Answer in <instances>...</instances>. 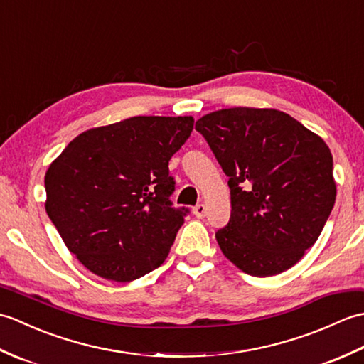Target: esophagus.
<instances>
[{
	"mask_svg": "<svg viewBox=\"0 0 364 364\" xmlns=\"http://www.w3.org/2000/svg\"><path fill=\"white\" fill-rule=\"evenodd\" d=\"M192 213L196 214V218H198V219H202V218H205V214H206V206L205 205H197V206H194V210H192Z\"/></svg>",
	"mask_w": 364,
	"mask_h": 364,
	"instance_id": "obj_1",
	"label": "esophagus"
}]
</instances>
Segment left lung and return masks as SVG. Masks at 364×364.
Masks as SVG:
<instances>
[{
	"instance_id": "obj_1",
	"label": "left lung",
	"mask_w": 364,
	"mask_h": 364,
	"mask_svg": "<svg viewBox=\"0 0 364 364\" xmlns=\"http://www.w3.org/2000/svg\"><path fill=\"white\" fill-rule=\"evenodd\" d=\"M202 134L228 176L222 253L255 277L284 272L318 241L336 198L327 144L291 115L230 107L203 115Z\"/></svg>"
}]
</instances>
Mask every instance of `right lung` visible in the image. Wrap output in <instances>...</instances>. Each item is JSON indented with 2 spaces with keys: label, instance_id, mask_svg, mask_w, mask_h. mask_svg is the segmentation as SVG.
<instances>
[{
  "label": "right lung",
  "instance_id": "right-lung-1",
  "mask_svg": "<svg viewBox=\"0 0 364 364\" xmlns=\"http://www.w3.org/2000/svg\"><path fill=\"white\" fill-rule=\"evenodd\" d=\"M192 117L139 115L84 131L45 175L46 214L90 272L131 282L159 267L189 208H175L168 161Z\"/></svg>",
  "mask_w": 364,
  "mask_h": 364
}]
</instances>
